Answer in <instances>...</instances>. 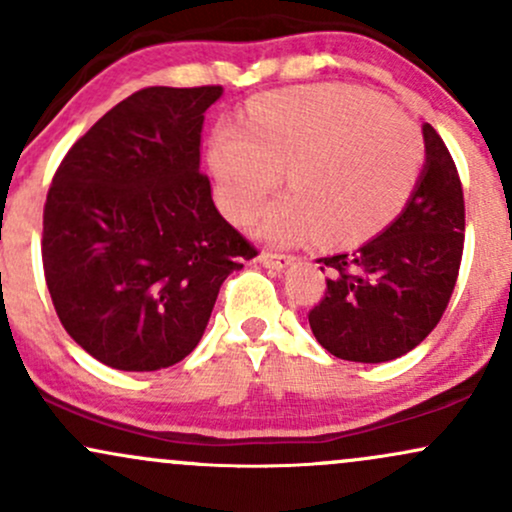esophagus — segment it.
I'll return each mask as SVG.
<instances>
[{
	"label": "esophagus",
	"mask_w": 512,
	"mask_h": 512,
	"mask_svg": "<svg viewBox=\"0 0 512 512\" xmlns=\"http://www.w3.org/2000/svg\"><path fill=\"white\" fill-rule=\"evenodd\" d=\"M260 262L267 269H286L293 262L291 255H279V252H262Z\"/></svg>",
	"instance_id": "esophagus-1"
}]
</instances>
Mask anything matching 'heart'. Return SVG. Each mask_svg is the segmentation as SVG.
<instances>
[{
    "instance_id": "obj_1",
    "label": "heart",
    "mask_w": 512,
    "mask_h": 512,
    "mask_svg": "<svg viewBox=\"0 0 512 512\" xmlns=\"http://www.w3.org/2000/svg\"><path fill=\"white\" fill-rule=\"evenodd\" d=\"M291 192L264 214L260 236L293 245L320 233L356 243L387 226L409 202L424 139L383 98L344 84L298 86L255 101L250 125H221L211 170L233 221L260 214L284 178Z\"/></svg>"
}]
</instances>
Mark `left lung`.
Returning a JSON list of instances; mask_svg holds the SVG:
<instances>
[{"label":"left lung","mask_w":512,"mask_h":512,"mask_svg":"<svg viewBox=\"0 0 512 512\" xmlns=\"http://www.w3.org/2000/svg\"><path fill=\"white\" fill-rule=\"evenodd\" d=\"M426 166L407 207L380 236L320 257L325 298L310 310L332 356L383 363L419 346L448 308L464 248V197L448 146L424 125Z\"/></svg>","instance_id":"obj_1"}]
</instances>
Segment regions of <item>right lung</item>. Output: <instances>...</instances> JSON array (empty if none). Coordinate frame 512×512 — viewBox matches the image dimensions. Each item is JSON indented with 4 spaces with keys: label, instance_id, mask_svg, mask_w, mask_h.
I'll return each instance as SVG.
<instances>
[{
    "label": "right lung",
    "instance_id": "add662e5",
    "mask_svg": "<svg viewBox=\"0 0 512 512\" xmlns=\"http://www.w3.org/2000/svg\"><path fill=\"white\" fill-rule=\"evenodd\" d=\"M221 86H149L108 110L62 158L43 211L57 317L117 370H161L199 344L226 276L257 250L199 173L204 113Z\"/></svg>",
    "mask_w": 512,
    "mask_h": 512
}]
</instances>
